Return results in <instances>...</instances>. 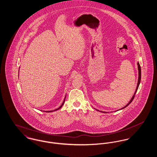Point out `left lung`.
I'll return each instance as SVG.
<instances>
[{
    "label": "left lung",
    "instance_id": "obj_1",
    "mask_svg": "<svg viewBox=\"0 0 157 157\" xmlns=\"http://www.w3.org/2000/svg\"><path fill=\"white\" fill-rule=\"evenodd\" d=\"M138 75H139V76H138V84H137V86H136V89L135 90V91L134 94V95H133V97L132 98H131V99L130 100V101L129 102V103L128 104L126 105V106H125L124 107H123L122 108H121V109H124V108H126L127 106H128L131 103V102L133 101V99H134L135 96V94H136V91H137V90L138 89V87H139V85H140V82H141V67H140V63L138 62ZM105 113V112H104Z\"/></svg>",
    "mask_w": 157,
    "mask_h": 157
}]
</instances>
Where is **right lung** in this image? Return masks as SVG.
<instances>
[{"label": "right lung", "instance_id": "right-lung-1", "mask_svg": "<svg viewBox=\"0 0 157 157\" xmlns=\"http://www.w3.org/2000/svg\"><path fill=\"white\" fill-rule=\"evenodd\" d=\"M65 98H66V97H65V99H64V101H63V103L62 104V105L60 106L59 108H57L56 109H55V110H53V111H46V112H53V111H56V110H58V109H59L60 108L63 106V104H64V102H65Z\"/></svg>", "mask_w": 157, "mask_h": 157}]
</instances>
